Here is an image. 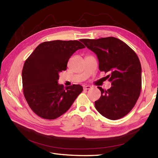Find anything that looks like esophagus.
Returning <instances> with one entry per match:
<instances>
[{
    "label": "esophagus",
    "instance_id": "1",
    "mask_svg": "<svg viewBox=\"0 0 158 158\" xmlns=\"http://www.w3.org/2000/svg\"><path fill=\"white\" fill-rule=\"evenodd\" d=\"M91 88H92V87L89 86V85H85V86H83V89H84V90L89 89H91Z\"/></svg>",
    "mask_w": 158,
    "mask_h": 158
}]
</instances>
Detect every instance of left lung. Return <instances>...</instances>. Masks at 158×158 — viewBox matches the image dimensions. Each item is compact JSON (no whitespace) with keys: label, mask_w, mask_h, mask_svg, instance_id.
<instances>
[{"label":"left lung","mask_w":158,"mask_h":158,"mask_svg":"<svg viewBox=\"0 0 158 158\" xmlns=\"http://www.w3.org/2000/svg\"><path fill=\"white\" fill-rule=\"evenodd\" d=\"M82 42L98 57L99 70L108 73L111 82L107 90L101 87L96 110L106 118L116 120L126 115L139 99L141 90V65L136 53L115 37L83 39Z\"/></svg>","instance_id":"8db88e82"}]
</instances>
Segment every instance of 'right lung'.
I'll return each instance as SVG.
<instances>
[{
	"label": "right lung",
	"mask_w": 158,
	"mask_h": 158,
	"mask_svg": "<svg viewBox=\"0 0 158 158\" xmlns=\"http://www.w3.org/2000/svg\"><path fill=\"white\" fill-rule=\"evenodd\" d=\"M79 41L43 42L25 61L22 69L23 92L32 111L41 118L55 119L68 110L83 87L64 88L58 83L59 73L66 70L69 58L85 48Z\"/></svg>",
	"instance_id": "add662e5"
}]
</instances>
